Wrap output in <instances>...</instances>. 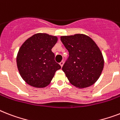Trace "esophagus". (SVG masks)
<instances>
[{
  "instance_id": "esophagus-1",
  "label": "esophagus",
  "mask_w": 120,
  "mask_h": 120,
  "mask_svg": "<svg viewBox=\"0 0 120 120\" xmlns=\"http://www.w3.org/2000/svg\"><path fill=\"white\" fill-rule=\"evenodd\" d=\"M60 65L61 67H63V61H62V62H60Z\"/></svg>"
}]
</instances>
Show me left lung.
<instances>
[{
  "mask_svg": "<svg viewBox=\"0 0 120 120\" xmlns=\"http://www.w3.org/2000/svg\"><path fill=\"white\" fill-rule=\"evenodd\" d=\"M60 40L69 52L62 70L70 83L79 88L95 83L104 64L102 52L95 42L81 34L61 36Z\"/></svg>",
  "mask_w": 120,
  "mask_h": 120,
  "instance_id": "1",
  "label": "left lung"
}]
</instances>
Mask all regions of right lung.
I'll return each instance as SVG.
<instances>
[{"label": "right lung", "instance_id": "1", "mask_svg": "<svg viewBox=\"0 0 120 120\" xmlns=\"http://www.w3.org/2000/svg\"><path fill=\"white\" fill-rule=\"evenodd\" d=\"M57 42V37L38 33L21 45L16 63L20 75L28 84L36 87H45L49 84L55 71L61 68L52 52Z\"/></svg>", "mask_w": 120, "mask_h": 120}]
</instances>
